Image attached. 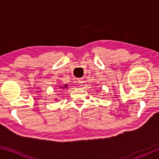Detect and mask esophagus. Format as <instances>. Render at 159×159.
<instances>
[{"label": "esophagus", "mask_w": 159, "mask_h": 159, "mask_svg": "<svg viewBox=\"0 0 159 159\" xmlns=\"http://www.w3.org/2000/svg\"><path fill=\"white\" fill-rule=\"evenodd\" d=\"M77 82L79 83V84H80V85H82L83 83H84V82H83V80L81 79H78V81H77Z\"/></svg>", "instance_id": "obj_1"}]
</instances>
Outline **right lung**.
<instances>
[{
  "instance_id": "right-lung-1",
  "label": "right lung",
  "mask_w": 159,
  "mask_h": 159,
  "mask_svg": "<svg viewBox=\"0 0 159 159\" xmlns=\"http://www.w3.org/2000/svg\"><path fill=\"white\" fill-rule=\"evenodd\" d=\"M67 85H65L64 86H62V87H61V88H67Z\"/></svg>"
}]
</instances>
